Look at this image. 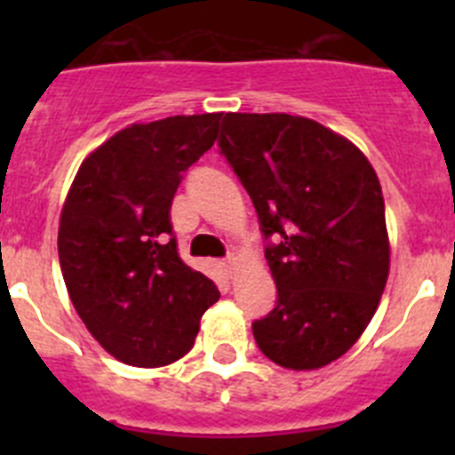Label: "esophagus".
<instances>
[{
  "label": "esophagus",
  "mask_w": 455,
  "mask_h": 455,
  "mask_svg": "<svg viewBox=\"0 0 455 455\" xmlns=\"http://www.w3.org/2000/svg\"><path fill=\"white\" fill-rule=\"evenodd\" d=\"M235 262H236V257H235V255H228V257H225V262H223L225 271L232 273V268H235Z\"/></svg>",
  "instance_id": "1"
}]
</instances>
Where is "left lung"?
Returning a JSON list of instances; mask_svg holds the SVG:
<instances>
[{
  "instance_id": "8db88e82",
  "label": "left lung",
  "mask_w": 455,
  "mask_h": 455,
  "mask_svg": "<svg viewBox=\"0 0 455 455\" xmlns=\"http://www.w3.org/2000/svg\"><path fill=\"white\" fill-rule=\"evenodd\" d=\"M220 155L255 204L275 307L252 321L257 347L284 369L341 357L376 312L389 273L385 200L351 140L287 114H225Z\"/></svg>"
}]
</instances>
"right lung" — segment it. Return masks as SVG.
<instances>
[{"mask_svg":"<svg viewBox=\"0 0 455 455\" xmlns=\"http://www.w3.org/2000/svg\"><path fill=\"white\" fill-rule=\"evenodd\" d=\"M220 114L132 124L79 168L59 225V262L88 332L116 360L164 367L191 351L219 289L187 267L171 204L214 146Z\"/></svg>","mask_w":455,"mask_h":455,"instance_id":"add662e5","label":"right lung"}]
</instances>
